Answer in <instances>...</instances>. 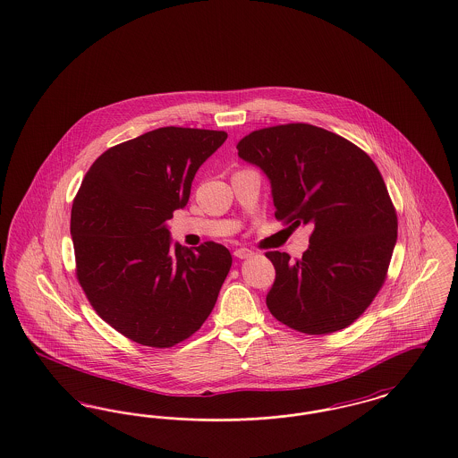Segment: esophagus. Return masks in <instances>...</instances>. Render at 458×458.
<instances>
[{
  "instance_id": "34e87169",
  "label": "esophagus",
  "mask_w": 458,
  "mask_h": 458,
  "mask_svg": "<svg viewBox=\"0 0 458 458\" xmlns=\"http://www.w3.org/2000/svg\"><path fill=\"white\" fill-rule=\"evenodd\" d=\"M233 256L237 257V259H247V257L252 256V250H249V249H237L235 252H233Z\"/></svg>"
}]
</instances>
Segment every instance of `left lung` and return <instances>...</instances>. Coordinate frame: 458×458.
<instances>
[{
	"mask_svg": "<svg viewBox=\"0 0 458 458\" xmlns=\"http://www.w3.org/2000/svg\"><path fill=\"white\" fill-rule=\"evenodd\" d=\"M237 149L267 175L276 218L311 228L300 260L266 254L276 269L267 309L310 335L348 327L380 292L397 242L380 170L361 148L301 123L254 131Z\"/></svg>",
	"mask_w": 458,
	"mask_h": 458,
	"instance_id": "8db88e82",
	"label": "left lung"
}]
</instances>
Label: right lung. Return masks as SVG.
Masks as SVG:
<instances>
[{
	"label": "right lung",
	"instance_id": "obj_1",
	"mask_svg": "<svg viewBox=\"0 0 458 458\" xmlns=\"http://www.w3.org/2000/svg\"><path fill=\"white\" fill-rule=\"evenodd\" d=\"M228 134L155 129L102 153L72 208L76 277L95 311L131 341L172 348L201 329L232 267L215 242L172 245L166 221Z\"/></svg>",
	"mask_w": 458,
	"mask_h": 458
}]
</instances>
